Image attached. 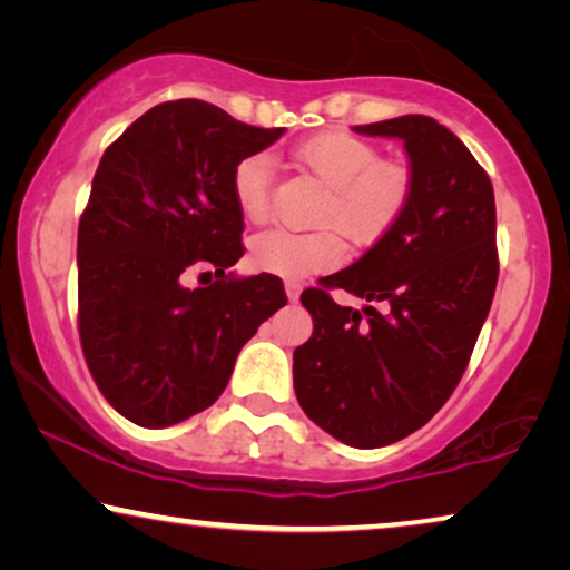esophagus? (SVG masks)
Here are the masks:
<instances>
[{
  "mask_svg": "<svg viewBox=\"0 0 570 570\" xmlns=\"http://www.w3.org/2000/svg\"><path fill=\"white\" fill-rule=\"evenodd\" d=\"M285 293H287V301H298L301 285L298 283H285Z\"/></svg>",
  "mask_w": 570,
  "mask_h": 570,
  "instance_id": "1",
  "label": "esophagus"
}]
</instances>
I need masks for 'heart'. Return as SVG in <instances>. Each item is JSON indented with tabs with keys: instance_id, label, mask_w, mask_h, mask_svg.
Instances as JSON below:
<instances>
[{
	"instance_id": "heart-1",
	"label": "heart",
	"mask_w": 570,
	"mask_h": 570,
	"mask_svg": "<svg viewBox=\"0 0 570 570\" xmlns=\"http://www.w3.org/2000/svg\"><path fill=\"white\" fill-rule=\"evenodd\" d=\"M293 158L326 186L316 225L337 230L363 246L392 228L412 194V174L396 160L379 158L376 145L350 131H322L293 150ZM233 199L244 220L262 225L272 215L275 163L269 155H248L233 168ZM332 230L259 233L248 246V262L264 275L303 279L340 264L342 248Z\"/></svg>"
}]
</instances>
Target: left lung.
Listing matches in <instances>:
<instances>
[{
	"mask_svg": "<svg viewBox=\"0 0 570 570\" xmlns=\"http://www.w3.org/2000/svg\"><path fill=\"white\" fill-rule=\"evenodd\" d=\"M353 129L402 139L412 194L361 259L303 291L314 334L295 347L293 384L322 431L376 449L423 428L470 363L498 283L495 197L462 139L431 116ZM334 286L387 311L340 307Z\"/></svg>",
	"mask_w": 570,
	"mask_h": 570,
	"instance_id": "8db88e82",
	"label": "left lung"
}]
</instances>
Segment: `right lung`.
<instances>
[{"instance_id":"obj_1","label":"right lung","mask_w":570,"mask_h":570,"mask_svg":"<svg viewBox=\"0 0 570 570\" xmlns=\"http://www.w3.org/2000/svg\"><path fill=\"white\" fill-rule=\"evenodd\" d=\"M283 131L168 100L100 158L77 230V324L92 379L131 423L168 428L207 410L240 347L287 303L275 275H228L244 256L233 168ZM202 266L214 283L186 288Z\"/></svg>"}]
</instances>
